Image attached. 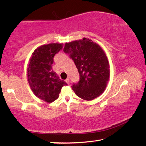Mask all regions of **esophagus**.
I'll return each mask as SVG.
<instances>
[{"instance_id": "obj_1", "label": "esophagus", "mask_w": 146, "mask_h": 146, "mask_svg": "<svg viewBox=\"0 0 146 146\" xmlns=\"http://www.w3.org/2000/svg\"><path fill=\"white\" fill-rule=\"evenodd\" d=\"M66 82H67V84H70V78H67V79H66Z\"/></svg>"}]
</instances>
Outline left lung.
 <instances>
[{"mask_svg": "<svg viewBox=\"0 0 146 146\" xmlns=\"http://www.w3.org/2000/svg\"><path fill=\"white\" fill-rule=\"evenodd\" d=\"M64 52L75 62L80 79L71 88L78 97L91 100L100 96L107 86L110 67L99 45L87 38L66 43Z\"/></svg>", "mask_w": 146, "mask_h": 146, "instance_id": "left-lung-1", "label": "left lung"}]
</instances>
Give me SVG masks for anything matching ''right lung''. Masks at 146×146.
<instances>
[{
	"mask_svg": "<svg viewBox=\"0 0 146 146\" xmlns=\"http://www.w3.org/2000/svg\"><path fill=\"white\" fill-rule=\"evenodd\" d=\"M62 48V44L57 43L40 46L35 50L29 60V86L36 97L48 103L57 99L62 88L67 85L52 69L54 56Z\"/></svg>",
	"mask_w": 146,
	"mask_h": 146,
	"instance_id": "right-lung-1",
	"label": "right lung"
}]
</instances>
